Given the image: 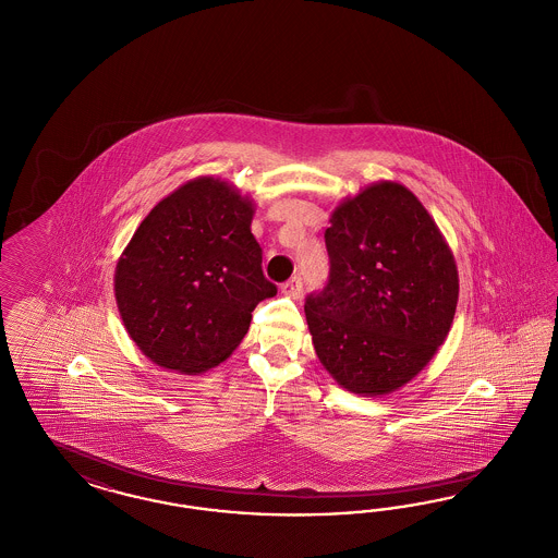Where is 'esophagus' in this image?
<instances>
[{
  "label": "esophagus",
  "instance_id": "1",
  "mask_svg": "<svg viewBox=\"0 0 558 558\" xmlns=\"http://www.w3.org/2000/svg\"><path fill=\"white\" fill-rule=\"evenodd\" d=\"M280 290L284 292V294H289L292 299H296L299 294H301V290H303V280H301V276H292L290 280H287Z\"/></svg>",
  "mask_w": 558,
  "mask_h": 558
}]
</instances>
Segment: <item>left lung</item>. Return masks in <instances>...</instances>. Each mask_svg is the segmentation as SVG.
Segmentation results:
<instances>
[{
	"mask_svg": "<svg viewBox=\"0 0 558 558\" xmlns=\"http://www.w3.org/2000/svg\"><path fill=\"white\" fill-rule=\"evenodd\" d=\"M326 287L305 299L313 347L348 391L408 384L447 338L458 268L416 195L377 183L340 204L326 231Z\"/></svg>",
	"mask_w": 558,
	"mask_h": 558,
	"instance_id": "8db88e82",
	"label": "left lung"
}]
</instances>
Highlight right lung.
<instances>
[{"mask_svg": "<svg viewBox=\"0 0 558 558\" xmlns=\"http://www.w3.org/2000/svg\"><path fill=\"white\" fill-rule=\"evenodd\" d=\"M253 204L202 177L154 206L116 271L117 307L137 348L158 366L195 375L245 338L251 313L278 289L251 232Z\"/></svg>", "mask_w": 558, "mask_h": 558, "instance_id": "right-lung-1", "label": "right lung"}]
</instances>
